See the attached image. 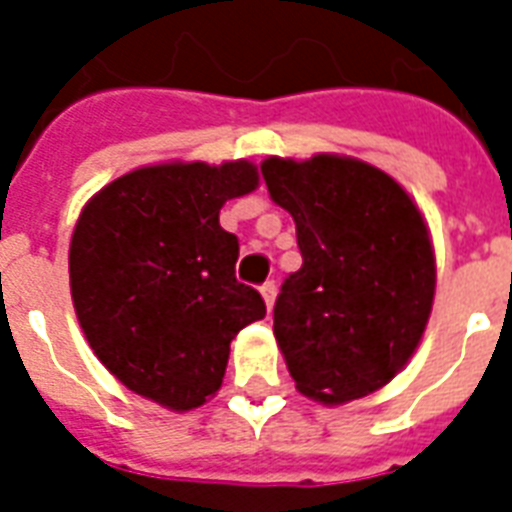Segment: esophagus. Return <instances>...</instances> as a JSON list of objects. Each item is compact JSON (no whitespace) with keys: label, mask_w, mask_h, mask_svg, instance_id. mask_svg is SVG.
Wrapping results in <instances>:
<instances>
[{"label":"esophagus","mask_w":512,"mask_h":512,"mask_svg":"<svg viewBox=\"0 0 512 512\" xmlns=\"http://www.w3.org/2000/svg\"><path fill=\"white\" fill-rule=\"evenodd\" d=\"M260 295H263L265 300V308L271 311L273 303H276V281H265L263 287H260Z\"/></svg>","instance_id":"esophagus-1"}]
</instances>
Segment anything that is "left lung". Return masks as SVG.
<instances>
[{
    "instance_id": "obj_1",
    "label": "left lung",
    "mask_w": 512,
    "mask_h": 512,
    "mask_svg": "<svg viewBox=\"0 0 512 512\" xmlns=\"http://www.w3.org/2000/svg\"><path fill=\"white\" fill-rule=\"evenodd\" d=\"M295 220L303 268L273 308V335L303 396L345 404L388 385L412 358L436 295V257L412 196L350 156L260 164Z\"/></svg>"
}]
</instances>
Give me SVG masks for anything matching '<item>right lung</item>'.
<instances>
[{
	"mask_svg": "<svg viewBox=\"0 0 512 512\" xmlns=\"http://www.w3.org/2000/svg\"><path fill=\"white\" fill-rule=\"evenodd\" d=\"M260 183L247 159L140 167L100 188L76 220L68 276L84 337L138 396L188 412L223 385L231 340L265 316L236 281L228 199Z\"/></svg>",
	"mask_w": 512,
	"mask_h": 512,
	"instance_id": "add662e5",
	"label": "right lung"
}]
</instances>
